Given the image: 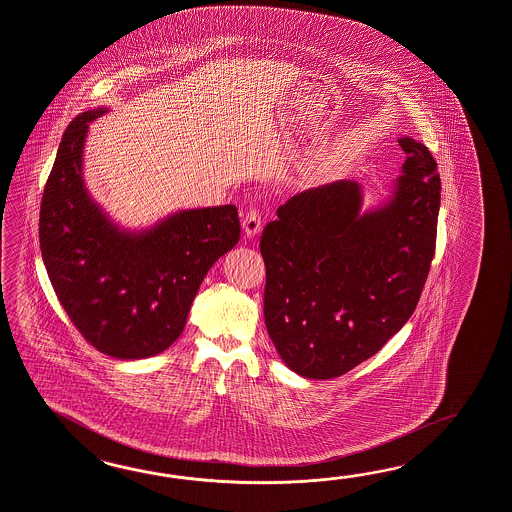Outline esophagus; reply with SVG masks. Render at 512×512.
<instances>
[{
    "label": "esophagus",
    "mask_w": 512,
    "mask_h": 512,
    "mask_svg": "<svg viewBox=\"0 0 512 512\" xmlns=\"http://www.w3.org/2000/svg\"><path fill=\"white\" fill-rule=\"evenodd\" d=\"M262 225V214L257 207H250L246 214H244V218H242V227H244V231H246V235L248 237H253V235H257L259 231H261Z\"/></svg>",
    "instance_id": "34e87169"
}]
</instances>
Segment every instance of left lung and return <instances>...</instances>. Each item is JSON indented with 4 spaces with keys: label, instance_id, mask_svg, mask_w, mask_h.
<instances>
[{
    "label": "left lung",
    "instance_id": "8db88e82",
    "mask_svg": "<svg viewBox=\"0 0 512 512\" xmlns=\"http://www.w3.org/2000/svg\"><path fill=\"white\" fill-rule=\"evenodd\" d=\"M388 203L361 211V187L335 181L292 196L262 231L264 322L296 374L333 379L394 337L422 296L437 244V161L414 138Z\"/></svg>",
    "mask_w": 512,
    "mask_h": 512
}]
</instances>
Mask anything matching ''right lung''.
Instances as JSON below:
<instances>
[{
  "mask_svg": "<svg viewBox=\"0 0 512 512\" xmlns=\"http://www.w3.org/2000/svg\"><path fill=\"white\" fill-rule=\"evenodd\" d=\"M74 118L46 181L38 238L51 285L88 344L116 359L170 348L214 262L240 238L235 205L177 212L144 233H125L90 200L81 177L88 124Z\"/></svg>",
  "mask_w": 512,
  "mask_h": 512,
  "instance_id": "1",
  "label": "right lung"
}]
</instances>
